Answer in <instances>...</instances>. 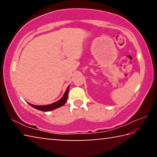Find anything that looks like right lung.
<instances>
[{"instance_id":"add662e5","label":"right lung","mask_w":157,"mask_h":157,"mask_svg":"<svg viewBox=\"0 0 157 157\" xmlns=\"http://www.w3.org/2000/svg\"><path fill=\"white\" fill-rule=\"evenodd\" d=\"M68 89H69V86H68V88H67V89H66L65 94H63V97L61 98L60 100L57 101V102L52 103V104L48 105H41H41H34L30 104V103H29V105H30L31 107H33L34 108L36 109L40 110L42 111H49L54 110V109H55L59 108L60 107H62V106L66 102V100H67V98H68Z\"/></svg>"}]
</instances>
